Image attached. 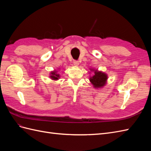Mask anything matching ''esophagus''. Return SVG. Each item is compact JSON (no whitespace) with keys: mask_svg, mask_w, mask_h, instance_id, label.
Returning a JSON list of instances; mask_svg holds the SVG:
<instances>
[{"mask_svg":"<svg viewBox=\"0 0 151 151\" xmlns=\"http://www.w3.org/2000/svg\"><path fill=\"white\" fill-rule=\"evenodd\" d=\"M73 63H74V65L75 66H78L79 65V62L77 60H74V62H73Z\"/></svg>","mask_w":151,"mask_h":151,"instance_id":"esophagus-1","label":"esophagus"}]
</instances>
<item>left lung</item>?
Masks as SVG:
<instances>
[{
  "label": "left lung",
  "instance_id": "8db88e82",
  "mask_svg": "<svg viewBox=\"0 0 151 151\" xmlns=\"http://www.w3.org/2000/svg\"><path fill=\"white\" fill-rule=\"evenodd\" d=\"M94 71V75L93 77H91L89 79L90 82L96 88H102L106 83L108 76L104 72L98 71L96 70Z\"/></svg>",
  "mask_w": 151,
  "mask_h": 151
}]
</instances>
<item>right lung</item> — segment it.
Returning <instances> with one entry per match:
<instances>
[{
  "instance_id": "1",
  "label": "right lung",
  "mask_w": 151,
  "mask_h": 151,
  "mask_svg": "<svg viewBox=\"0 0 151 151\" xmlns=\"http://www.w3.org/2000/svg\"><path fill=\"white\" fill-rule=\"evenodd\" d=\"M50 75H51L50 76V78L53 80H58L59 78H60V75L57 74V72L55 70L52 72Z\"/></svg>"
}]
</instances>
